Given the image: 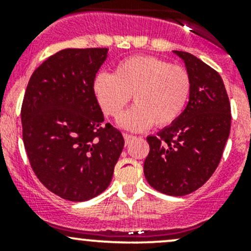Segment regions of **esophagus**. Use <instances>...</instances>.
<instances>
[{
	"label": "esophagus",
	"instance_id": "34e87169",
	"mask_svg": "<svg viewBox=\"0 0 251 251\" xmlns=\"http://www.w3.org/2000/svg\"><path fill=\"white\" fill-rule=\"evenodd\" d=\"M124 138H125V143H126V144H128V143H130L131 141L133 140V138H135V136L128 135V133H124Z\"/></svg>",
	"mask_w": 251,
	"mask_h": 251
}]
</instances>
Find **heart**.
I'll use <instances>...</instances> for the list:
<instances>
[{"label": "heart", "instance_id": "heart-1", "mask_svg": "<svg viewBox=\"0 0 251 251\" xmlns=\"http://www.w3.org/2000/svg\"><path fill=\"white\" fill-rule=\"evenodd\" d=\"M93 92L107 115L118 118L130 100L136 103L120 118L123 127L146 130L173 124L183 110L191 92V80L184 68L169 64L151 55H132L121 60L113 75L100 73Z\"/></svg>", "mask_w": 251, "mask_h": 251}]
</instances>
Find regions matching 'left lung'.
Here are the masks:
<instances>
[{
  "label": "left lung",
  "instance_id": "left-lung-1",
  "mask_svg": "<svg viewBox=\"0 0 251 251\" xmlns=\"http://www.w3.org/2000/svg\"><path fill=\"white\" fill-rule=\"evenodd\" d=\"M174 53L191 80L188 104L171 125L147 137L143 169L154 189L181 197L201 188L219 166L231 130V105L216 70L191 53Z\"/></svg>",
  "mask_w": 251,
  "mask_h": 251
}]
</instances>
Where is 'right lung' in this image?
<instances>
[{
  "instance_id": "1",
  "label": "right lung",
  "mask_w": 251,
  "mask_h": 251,
  "mask_svg": "<svg viewBox=\"0 0 251 251\" xmlns=\"http://www.w3.org/2000/svg\"><path fill=\"white\" fill-rule=\"evenodd\" d=\"M108 48H67L30 77L22 105L23 141L41 183L60 198L85 201L104 192L124 148L104 116L93 81Z\"/></svg>"
}]
</instances>
